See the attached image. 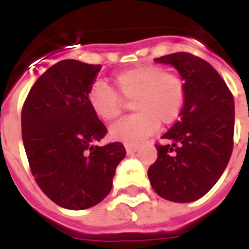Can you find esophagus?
I'll return each mask as SVG.
<instances>
[{
  "instance_id": "1",
  "label": "esophagus",
  "mask_w": 249,
  "mask_h": 249,
  "mask_svg": "<svg viewBox=\"0 0 249 249\" xmlns=\"http://www.w3.org/2000/svg\"><path fill=\"white\" fill-rule=\"evenodd\" d=\"M125 149H126V153L130 154V153H134L139 150V146L137 145H132V143H125Z\"/></svg>"
}]
</instances>
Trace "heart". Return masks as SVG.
<instances>
[{
  "mask_svg": "<svg viewBox=\"0 0 249 249\" xmlns=\"http://www.w3.org/2000/svg\"><path fill=\"white\" fill-rule=\"evenodd\" d=\"M120 95L132 101L136 113L110 126V137L125 143H137L160 126L170 125L181 116L186 100L185 80L178 72L165 71L157 64H140L123 70L113 78ZM115 89L96 82L88 89L92 110L104 121H112L123 110V99Z\"/></svg>",
  "mask_w": 249,
  "mask_h": 249,
  "instance_id": "obj_1",
  "label": "heart"
}]
</instances>
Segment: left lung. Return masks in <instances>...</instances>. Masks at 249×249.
Returning a JSON list of instances; mask_svg holds the SVG:
<instances>
[{
  "label": "left lung",
  "mask_w": 249,
  "mask_h": 249,
  "mask_svg": "<svg viewBox=\"0 0 249 249\" xmlns=\"http://www.w3.org/2000/svg\"><path fill=\"white\" fill-rule=\"evenodd\" d=\"M179 71L186 84L181 120L156 143L158 157L149 167L152 187L171 202L202 198L218 182L233 149V96L218 71L190 53L156 59Z\"/></svg>",
  "instance_id": "left-lung-1"
}]
</instances>
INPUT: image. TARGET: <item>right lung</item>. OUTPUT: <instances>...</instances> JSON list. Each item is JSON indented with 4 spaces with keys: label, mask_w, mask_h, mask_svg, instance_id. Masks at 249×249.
<instances>
[{
    "label": "right lung",
    "mask_w": 249,
    "mask_h": 249,
    "mask_svg": "<svg viewBox=\"0 0 249 249\" xmlns=\"http://www.w3.org/2000/svg\"><path fill=\"white\" fill-rule=\"evenodd\" d=\"M100 64L66 59L42 73L22 107V140L36 182L68 210L89 209L109 194L121 142L96 146L106 125L88 103Z\"/></svg>",
    "instance_id": "1"
}]
</instances>
